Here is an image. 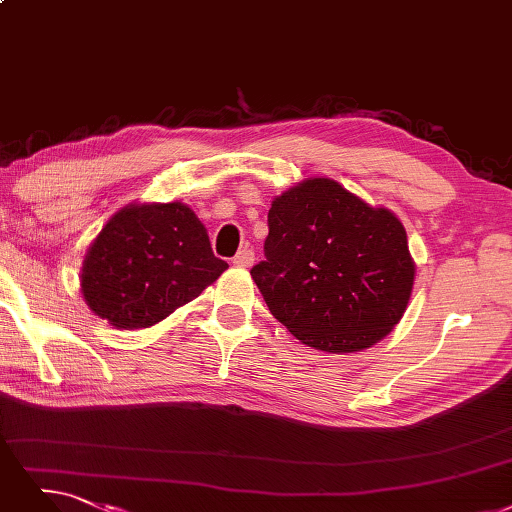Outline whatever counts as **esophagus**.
Returning a JSON list of instances; mask_svg holds the SVG:
<instances>
[{
    "instance_id": "34e87169",
    "label": "esophagus",
    "mask_w": 512,
    "mask_h": 512,
    "mask_svg": "<svg viewBox=\"0 0 512 512\" xmlns=\"http://www.w3.org/2000/svg\"><path fill=\"white\" fill-rule=\"evenodd\" d=\"M235 267H252L254 264V250L252 248H243L233 256Z\"/></svg>"
}]
</instances>
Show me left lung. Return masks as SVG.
Listing matches in <instances>:
<instances>
[{
	"label": "left lung",
	"instance_id": "1",
	"mask_svg": "<svg viewBox=\"0 0 512 512\" xmlns=\"http://www.w3.org/2000/svg\"><path fill=\"white\" fill-rule=\"evenodd\" d=\"M252 279L269 311L304 344L355 353L399 323L414 288L403 224L330 178L285 191L269 210Z\"/></svg>",
	"mask_w": 512,
	"mask_h": 512
}]
</instances>
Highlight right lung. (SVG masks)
<instances>
[{
	"label": "right lung",
	"instance_id": "obj_1",
	"mask_svg": "<svg viewBox=\"0 0 512 512\" xmlns=\"http://www.w3.org/2000/svg\"><path fill=\"white\" fill-rule=\"evenodd\" d=\"M229 264L185 203L128 206L117 212L88 250L81 292L111 325L149 327L197 298Z\"/></svg>",
	"mask_w": 512,
	"mask_h": 512
}]
</instances>
